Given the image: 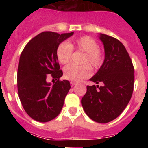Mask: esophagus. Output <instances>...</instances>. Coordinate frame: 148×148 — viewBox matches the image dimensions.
Listing matches in <instances>:
<instances>
[{
  "label": "esophagus",
  "instance_id": "esophagus-1",
  "mask_svg": "<svg viewBox=\"0 0 148 148\" xmlns=\"http://www.w3.org/2000/svg\"><path fill=\"white\" fill-rule=\"evenodd\" d=\"M71 87H74V85H76V83H75V82H73V81H71Z\"/></svg>",
  "mask_w": 148,
  "mask_h": 148
}]
</instances>
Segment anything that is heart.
Here are the masks:
<instances>
[{"label":"heart","mask_w":148,"mask_h":148,"mask_svg":"<svg viewBox=\"0 0 148 148\" xmlns=\"http://www.w3.org/2000/svg\"><path fill=\"white\" fill-rule=\"evenodd\" d=\"M73 49L84 53L81 63L83 65L70 64L64 69V75L67 80L79 81L87 78L91 74L90 66L93 69H98L103 61L102 51L98 47V44L94 38L89 36H83L69 42H63L58 45L56 54L58 61L66 64L71 61Z\"/></svg>","instance_id":"1"}]
</instances>
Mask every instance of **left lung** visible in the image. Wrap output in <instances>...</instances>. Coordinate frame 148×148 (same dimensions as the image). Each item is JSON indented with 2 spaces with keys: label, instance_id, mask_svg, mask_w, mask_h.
Masks as SVG:
<instances>
[{
  "label": "left lung",
  "instance_id": "1",
  "mask_svg": "<svg viewBox=\"0 0 148 148\" xmlns=\"http://www.w3.org/2000/svg\"><path fill=\"white\" fill-rule=\"evenodd\" d=\"M98 37L103 45L104 60L90 81L103 85L88 86L81 104L90 119L104 124L117 118L129 103L133 93L134 69L121 41L103 34Z\"/></svg>",
  "mask_w": 148,
  "mask_h": 148
}]
</instances>
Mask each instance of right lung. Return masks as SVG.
Wrapping results in <instances>:
<instances>
[{
    "label": "right lung",
    "mask_w": 148,
    "mask_h": 148,
    "mask_svg": "<svg viewBox=\"0 0 148 148\" xmlns=\"http://www.w3.org/2000/svg\"><path fill=\"white\" fill-rule=\"evenodd\" d=\"M74 34H59L45 31L31 39L20 57L17 71V89L20 101L27 114L39 122L50 121L62 109L71 88L67 80L59 81L60 70L56 51L58 45ZM55 79L52 85L48 75Z\"/></svg>",
    "instance_id": "right-lung-1"
}]
</instances>
